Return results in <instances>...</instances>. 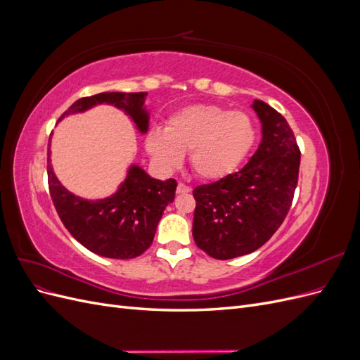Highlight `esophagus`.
Returning a JSON list of instances; mask_svg holds the SVG:
<instances>
[{
    "instance_id": "obj_1",
    "label": "esophagus",
    "mask_w": 360,
    "mask_h": 360,
    "mask_svg": "<svg viewBox=\"0 0 360 360\" xmlns=\"http://www.w3.org/2000/svg\"><path fill=\"white\" fill-rule=\"evenodd\" d=\"M188 192H191V188L186 186V184L184 183L177 184V193H188Z\"/></svg>"
}]
</instances>
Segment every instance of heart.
Instances as JSON below:
<instances>
[{"label":"heart","instance_id":"b5f03b06","mask_svg":"<svg viewBox=\"0 0 360 360\" xmlns=\"http://www.w3.org/2000/svg\"><path fill=\"white\" fill-rule=\"evenodd\" d=\"M254 141L255 126L246 112L200 103L174 112L165 130H150L146 150L165 169L177 168L189 151L191 168L200 179L219 180L240 165Z\"/></svg>","mask_w":360,"mask_h":360}]
</instances>
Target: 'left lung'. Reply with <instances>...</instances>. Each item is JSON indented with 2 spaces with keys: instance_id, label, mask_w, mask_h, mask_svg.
<instances>
[{
  "instance_id": "1",
  "label": "left lung",
  "mask_w": 360,
  "mask_h": 360,
  "mask_svg": "<svg viewBox=\"0 0 360 360\" xmlns=\"http://www.w3.org/2000/svg\"><path fill=\"white\" fill-rule=\"evenodd\" d=\"M261 143L246 165L193 189V240L216 259L254 252L276 233L297 186L300 150L287 120L263 101H254Z\"/></svg>"
}]
</instances>
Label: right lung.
I'll return each instance as SVG.
<instances>
[{
	"instance_id": "right-lung-1",
	"label": "right lung",
	"mask_w": 360,
	"mask_h": 360,
	"mask_svg": "<svg viewBox=\"0 0 360 360\" xmlns=\"http://www.w3.org/2000/svg\"><path fill=\"white\" fill-rule=\"evenodd\" d=\"M147 93H101L76 101L61 118L106 103L123 110L134 120L136 129L146 134L148 111ZM49 193L61 222L69 233L91 252L115 259L139 257L153 242L165 207L174 201L177 181L151 179L132 165L118 191L103 200H84L69 192L53 174L48 148Z\"/></svg>"
}]
</instances>
